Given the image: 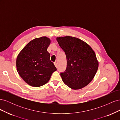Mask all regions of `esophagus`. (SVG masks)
I'll return each instance as SVG.
<instances>
[{
	"instance_id": "esophagus-1",
	"label": "esophagus",
	"mask_w": 120,
	"mask_h": 120,
	"mask_svg": "<svg viewBox=\"0 0 120 120\" xmlns=\"http://www.w3.org/2000/svg\"><path fill=\"white\" fill-rule=\"evenodd\" d=\"M54 66H56V67L57 68V64L56 62H54Z\"/></svg>"
}]
</instances>
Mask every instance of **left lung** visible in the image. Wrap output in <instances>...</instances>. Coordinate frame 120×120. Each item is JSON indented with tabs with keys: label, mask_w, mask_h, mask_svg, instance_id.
Wrapping results in <instances>:
<instances>
[{
	"label": "left lung",
	"mask_w": 120,
	"mask_h": 120,
	"mask_svg": "<svg viewBox=\"0 0 120 120\" xmlns=\"http://www.w3.org/2000/svg\"><path fill=\"white\" fill-rule=\"evenodd\" d=\"M56 40L67 58L66 70L60 73L63 82L74 90L86 86L95 77L99 66L95 52L78 38L68 36Z\"/></svg>",
	"instance_id": "left-lung-1"
}]
</instances>
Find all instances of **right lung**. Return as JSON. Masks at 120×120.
<instances>
[{
  "mask_svg": "<svg viewBox=\"0 0 120 120\" xmlns=\"http://www.w3.org/2000/svg\"><path fill=\"white\" fill-rule=\"evenodd\" d=\"M50 42V39L45 37L35 38L27 44L17 56V71L21 78L31 86L44 85L56 70L47 51Z\"/></svg>",
  "mask_w": 120,
  "mask_h": 120,
  "instance_id": "add662e5",
  "label": "right lung"
}]
</instances>
